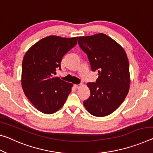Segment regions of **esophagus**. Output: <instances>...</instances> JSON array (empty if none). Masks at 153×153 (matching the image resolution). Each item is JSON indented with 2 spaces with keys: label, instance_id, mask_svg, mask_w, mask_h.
Returning a JSON list of instances; mask_svg holds the SVG:
<instances>
[{
  "label": "esophagus",
  "instance_id": "obj_1",
  "mask_svg": "<svg viewBox=\"0 0 153 153\" xmlns=\"http://www.w3.org/2000/svg\"><path fill=\"white\" fill-rule=\"evenodd\" d=\"M80 86H81V84H75V85H74L75 88H76V89L79 88Z\"/></svg>",
  "mask_w": 153,
  "mask_h": 153
}]
</instances>
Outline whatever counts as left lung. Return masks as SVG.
I'll return each mask as SVG.
<instances>
[{
  "mask_svg": "<svg viewBox=\"0 0 153 153\" xmlns=\"http://www.w3.org/2000/svg\"><path fill=\"white\" fill-rule=\"evenodd\" d=\"M78 44L85 52L92 71L98 78L87 85L91 94L84 105L91 114L105 116L119 107L129 92V64L123 48L103 33L79 37Z\"/></svg>",
  "mask_w": 153,
  "mask_h": 153,
  "instance_id": "8db88e82",
  "label": "left lung"
}]
</instances>
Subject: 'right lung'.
<instances>
[{"label": "right lung", "mask_w": 153, "mask_h": 153, "mask_svg": "<svg viewBox=\"0 0 153 153\" xmlns=\"http://www.w3.org/2000/svg\"><path fill=\"white\" fill-rule=\"evenodd\" d=\"M78 37L49 36L39 41L24 56L22 86L25 95L42 112L50 114L64 105L72 84L54 77L62 57L77 44Z\"/></svg>", "instance_id": "right-lung-1"}]
</instances>
